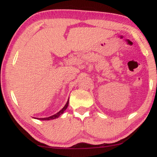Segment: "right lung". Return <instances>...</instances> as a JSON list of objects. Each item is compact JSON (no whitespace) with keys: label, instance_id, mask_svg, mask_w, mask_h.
Wrapping results in <instances>:
<instances>
[{"label":"right lung","instance_id":"right-lung-1","mask_svg":"<svg viewBox=\"0 0 157 157\" xmlns=\"http://www.w3.org/2000/svg\"><path fill=\"white\" fill-rule=\"evenodd\" d=\"M68 99H69V98H68ZM68 101H69V100H67V102L66 103V105H64V107L63 108V109H61L60 111H58V112L56 113L55 114L52 115V116L48 117H44V118H37V117H33V118L37 119V120H55V119L58 118L61 114H63V113L65 110H66V109H67V107L68 105Z\"/></svg>","mask_w":157,"mask_h":157}]
</instances>
